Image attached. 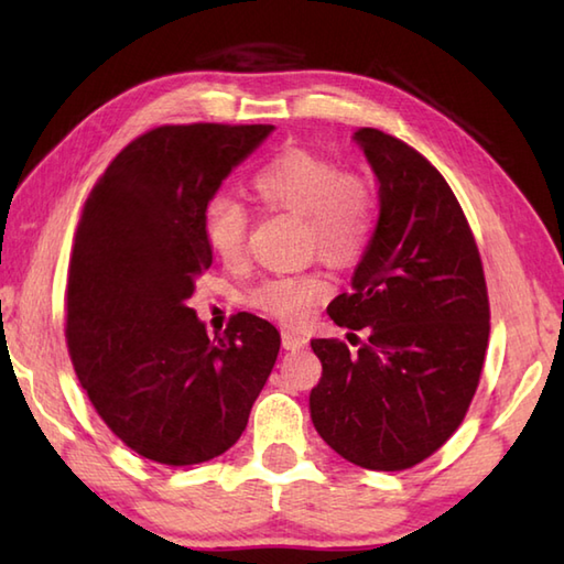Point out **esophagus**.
<instances>
[{
    "label": "esophagus",
    "instance_id": "34e87169",
    "mask_svg": "<svg viewBox=\"0 0 564 564\" xmlns=\"http://www.w3.org/2000/svg\"><path fill=\"white\" fill-rule=\"evenodd\" d=\"M281 339H283V346H285V349H289V351L303 349V346L307 344V339L303 337V334L291 332V329H283V332H281Z\"/></svg>",
    "mask_w": 564,
    "mask_h": 564
}]
</instances>
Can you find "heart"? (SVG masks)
<instances>
[{"instance_id":"obj_1","label":"heart","mask_w":564,"mask_h":564,"mask_svg":"<svg viewBox=\"0 0 564 564\" xmlns=\"http://www.w3.org/2000/svg\"><path fill=\"white\" fill-rule=\"evenodd\" d=\"M251 191L269 208L301 215L307 242L334 267H349L364 254L376 230L373 191L341 166L307 150H289L263 164L251 178ZM249 213L230 196H213L203 208V237L227 267L245 259ZM329 283L317 273H279L259 281L247 303L259 313L301 325L327 297Z\"/></svg>"}]
</instances>
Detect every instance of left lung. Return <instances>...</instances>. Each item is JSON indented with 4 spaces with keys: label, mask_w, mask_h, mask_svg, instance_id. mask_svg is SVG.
<instances>
[{
    "label": "left lung",
    "mask_w": 564,
    "mask_h": 564,
    "mask_svg": "<svg viewBox=\"0 0 564 564\" xmlns=\"http://www.w3.org/2000/svg\"><path fill=\"white\" fill-rule=\"evenodd\" d=\"M354 140L378 178L380 215L354 291L327 313L368 339L356 354L339 339L310 341L322 361L310 416L341 458L394 473L460 426L482 373L489 301L470 225L436 166L376 128Z\"/></svg>",
    "instance_id": "8db88e82"
}]
</instances>
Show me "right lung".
<instances>
[{
    "label": "right lung",
    "instance_id": "add662e5",
    "mask_svg": "<svg viewBox=\"0 0 564 564\" xmlns=\"http://www.w3.org/2000/svg\"><path fill=\"white\" fill-rule=\"evenodd\" d=\"M273 126H162L106 166L77 225L67 349L94 410L128 448L184 467L242 436L281 334L239 313L223 337L188 307L213 263L203 208Z\"/></svg>",
    "mask_w": 564,
    "mask_h": 564
}]
</instances>
